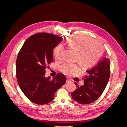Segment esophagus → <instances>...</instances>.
<instances>
[{
  "label": "esophagus",
  "mask_w": 127,
  "mask_h": 127,
  "mask_svg": "<svg viewBox=\"0 0 127 127\" xmlns=\"http://www.w3.org/2000/svg\"><path fill=\"white\" fill-rule=\"evenodd\" d=\"M71 82V79L69 78V77H67V81L66 83H69V82Z\"/></svg>",
  "instance_id": "obj_1"
}]
</instances>
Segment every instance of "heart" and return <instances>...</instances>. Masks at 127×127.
<instances>
[{
	"label": "heart",
	"instance_id": "heart-1",
	"mask_svg": "<svg viewBox=\"0 0 127 127\" xmlns=\"http://www.w3.org/2000/svg\"><path fill=\"white\" fill-rule=\"evenodd\" d=\"M67 43L70 48L78 51L76 59L81 63L84 68L93 66L100 59L103 47L98 41L86 36H75L68 38ZM64 49L62 45L57 46L54 50L56 59L61 61L64 59ZM61 72L67 75H72L79 71L80 65L78 63H66L60 68Z\"/></svg>",
	"mask_w": 127,
	"mask_h": 127
}]
</instances>
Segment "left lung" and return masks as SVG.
Wrapping results in <instances>:
<instances>
[{"instance_id":"8db88e82","label":"left lung","mask_w":127,"mask_h":127,"mask_svg":"<svg viewBox=\"0 0 127 127\" xmlns=\"http://www.w3.org/2000/svg\"><path fill=\"white\" fill-rule=\"evenodd\" d=\"M84 78V85L77 86L71 93L74 101L82 104H88L95 101L104 91L110 78V61L104 57L91 68L86 70ZM75 84L77 85L75 82Z\"/></svg>"}]
</instances>
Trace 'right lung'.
Returning a JSON list of instances; mask_svg holds the SVG:
<instances>
[{
    "label": "right lung",
    "mask_w": 127,
    "mask_h": 127,
    "mask_svg": "<svg viewBox=\"0 0 127 127\" xmlns=\"http://www.w3.org/2000/svg\"><path fill=\"white\" fill-rule=\"evenodd\" d=\"M62 37L39 33L27 39L16 60V77L21 90L33 103L43 105L51 102L56 92L66 82L63 74L51 79L45 77V69L53 61V50Z\"/></svg>",
    "instance_id": "1"
}]
</instances>
